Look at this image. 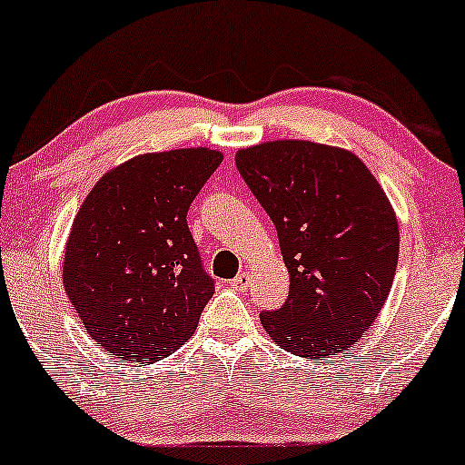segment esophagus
I'll return each mask as SVG.
<instances>
[{
  "label": "esophagus",
  "instance_id": "obj_1",
  "mask_svg": "<svg viewBox=\"0 0 465 465\" xmlns=\"http://www.w3.org/2000/svg\"><path fill=\"white\" fill-rule=\"evenodd\" d=\"M229 284H232V288H236V291H247L251 284V275L247 271H242V273H238L232 282H229Z\"/></svg>",
  "mask_w": 465,
  "mask_h": 465
}]
</instances>
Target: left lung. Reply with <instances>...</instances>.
I'll return each mask as SVG.
<instances>
[{
	"label": "left lung",
	"instance_id": "1",
	"mask_svg": "<svg viewBox=\"0 0 465 465\" xmlns=\"http://www.w3.org/2000/svg\"><path fill=\"white\" fill-rule=\"evenodd\" d=\"M236 165L271 216L291 292L260 312L266 334L302 359L351 348L385 306L398 266V218L351 151L308 140L240 148Z\"/></svg>",
	"mask_w": 465,
	"mask_h": 465
}]
</instances>
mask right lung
<instances>
[{
  "label": "right lung",
  "instance_id": "right-lung-1",
  "mask_svg": "<svg viewBox=\"0 0 465 465\" xmlns=\"http://www.w3.org/2000/svg\"><path fill=\"white\" fill-rule=\"evenodd\" d=\"M221 162L205 146L137 154L104 173L80 205L63 286L84 330L115 359L162 361L194 334L214 282L185 216Z\"/></svg>",
  "mask_w": 465,
  "mask_h": 465
}]
</instances>
